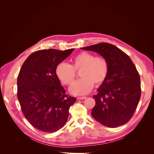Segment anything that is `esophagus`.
<instances>
[{"mask_svg":"<svg viewBox=\"0 0 154 154\" xmlns=\"http://www.w3.org/2000/svg\"><path fill=\"white\" fill-rule=\"evenodd\" d=\"M86 97H85V96H83V97H77V100H85V99H86Z\"/></svg>","mask_w":154,"mask_h":154,"instance_id":"obj_1","label":"esophagus"}]
</instances>
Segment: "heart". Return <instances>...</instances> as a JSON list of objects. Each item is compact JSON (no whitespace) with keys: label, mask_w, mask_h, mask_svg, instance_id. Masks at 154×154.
Here are the masks:
<instances>
[{"label":"heart","mask_w":154,"mask_h":154,"mask_svg":"<svg viewBox=\"0 0 154 154\" xmlns=\"http://www.w3.org/2000/svg\"><path fill=\"white\" fill-rule=\"evenodd\" d=\"M80 71L81 79L73 83L70 92L76 96L89 93L96 86L103 84L108 76L109 65L103 57H96L94 54L82 52L72 60V64L60 63L56 67V75L63 84L71 85L76 78V71Z\"/></svg>","instance_id":"heart-1"}]
</instances>
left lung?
I'll return each instance as SVG.
<instances>
[{
    "label": "left lung",
    "mask_w": 154,
    "mask_h": 154,
    "mask_svg": "<svg viewBox=\"0 0 154 154\" xmlns=\"http://www.w3.org/2000/svg\"><path fill=\"white\" fill-rule=\"evenodd\" d=\"M105 57L109 65L108 76L93 96L96 105L91 115L107 127L115 128L131 119L140 100V77L128 56L116 46L103 42L85 48Z\"/></svg>",
    "instance_id": "1"
}]
</instances>
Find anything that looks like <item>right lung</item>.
I'll list each match as a JSON object with an SVG mask.
<instances>
[{"label":"right lung","mask_w":154,"mask_h":154,"mask_svg":"<svg viewBox=\"0 0 154 154\" xmlns=\"http://www.w3.org/2000/svg\"><path fill=\"white\" fill-rule=\"evenodd\" d=\"M74 49L35 51L23 63L17 79V97L23 114L32 127L44 132L62 128L76 97L68 96L56 75L58 65Z\"/></svg>","instance_id":"obj_1"}]
</instances>
